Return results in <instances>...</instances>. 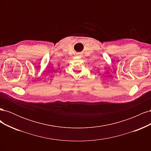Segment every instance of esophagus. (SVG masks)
I'll list each match as a JSON object with an SVG mask.
<instances>
[{
    "label": "esophagus",
    "instance_id": "esophagus-1",
    "mask_svg": "<svg viewBox=\"0 0 151 151\" xmlns=\"http://www.w3.org/2000/svg\"><path fill=\"white\" fill-rule=\"evenodd\" d=\"M78 55H81V53H78Z\"/></svg>",
    "mask_w": 151,
    "mask_h": 151
}]
</instances>
